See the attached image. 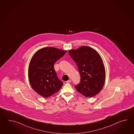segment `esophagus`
I'll return each mask as SVG.
<instances>
[{
	"instance_id": "34e87169",
	"label": "esophagus",
	"mask_w": 134,
	"mask_h": 134,
	"mask_svg": "<svg viewBox=\"0 0 134 134\" xmlns=\"http://www.w3.org/2000/svg\"><path fill=\"white\" fill-rule=\"evenodd\" d=\"M71 82V80H69L68 81H66V83H70Z\"/></svg>"
}]
</instances>
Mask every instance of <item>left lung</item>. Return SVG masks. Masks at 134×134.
Masks as SVG:
<instances>
[{
  "instance_id": "8db88e82",
  "label": "left lung",
  "mask_w": 134,
  "mask_h": 134,
  "mask_svg": "<svg viewBox=\"0 0 134 134\" xmlns=\"http://www.w3.org/2000/svg\"><path fill=\"white\" fill-rule=\"evenodd\" d=\"M68 53L76 63L80 75V82L75 88L86 97L96 95L102 90L105 80V69L100 54L87 46L70 50Z\"/></svg>"
}]
</instances>
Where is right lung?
<instances>
[{"mask_svg":"<svg viewBox=\"0 0 134 134\" xmlns=\"http://www.w3.org/2000/svg\"><path fill=\"white\" fill-rule=\"evenodd\" d=\"M66 51L47 47L38 50L32 56L29 66V80L32 88L41 96L50 97L61 88L63 83L58 78L54 65Z\"/></svg>","mask_w":134,"mask_h":134,"instance_id":"1","label":"right lung"}]
</instances>
